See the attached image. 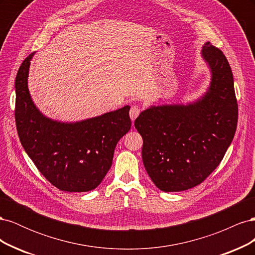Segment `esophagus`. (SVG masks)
Segmentation results:
<instances>
[{
  "label": "esophagus",
  "instance_id": "1",
  "mask_svg": "<svg viewBox=\"0 0 255 255\" xmlns=\"http://www.w3.org/2000/svg\"><path fill=\"white\" fill-rule=\"evenodd\" d=\"M140 112H141V109L138 105H133L132 107H130L129 117H130V119H132V121H134L138 117V116H139Z\"/></svg>",
  "mask_w": 255,
  "mask_h": 255
}]
</instances>
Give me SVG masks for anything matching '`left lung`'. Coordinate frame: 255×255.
<instances>
[{
	"label": "left lung",
	"instance_id": "1",
	"mask_svg": "<svg viewBox=\"0 0 255 255\" xmlns=\"http://www.w3.org/2000/svg\"><path fill=\"white\" fill-rule=\"evenodd\" d=\"M201 55L212 74L201 98L186 105L151 106L135 120L145 170L166 192L202 183L218 167L236 132L238 106L229 61L210 42Z\"/></svg>",
	"mask_w": 255,
	"mask_h": 255
}]
</instances>
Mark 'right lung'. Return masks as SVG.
<instances>
[{
  "mask_svg": "<svg viewBox=\"0 0 255 255\" xmlns=\"http://www.w3.org/2000/svg\"><path fill=\"white\" fill-rule=\"evenodd\" d=\"M17 76L14 118L20 141L41 174L56 188L84 192L98 187L113 163L116 144L130 128L127 105L78 122L50 119L37 109L27 86L30 59Z\"/></svg>",
  "mask_w": 255,
  "mask_h": 255,
  "instance_id": "add662e5",
  "label": "right lung"
}]
</instances>
